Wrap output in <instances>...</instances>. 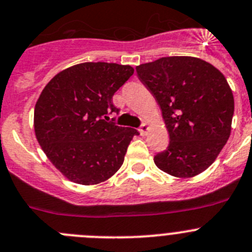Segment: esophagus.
Returning <instances> with one entry per match:
<instances>
[{
    "label": "esophagus",
    "mask_w": 252,
    "mask_h": 252,
    "mask_svg": "<svg viewBox=\"0 0 252 252\" xmlns=\"http://www.w3.org/2000/svg\"><path fill=\"white\" fill-rule=\"evenodd\" d=\"M148 129H149V126H148L147 123H143L142 126H139V133L142 134V135H145V133L148 131Z\"/></svg>",
    "instance_id": "obj_1"
}]
</instances>
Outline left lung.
Returning a JSON list of instances; mask_svg holds the SVG:
<instances>
[{
    "mask_svg": "<svg viewBox=\"0 0 252 252\" xmlns=\"http://www.w3.org/2000/svg\"><path fill=\"white\" fill-rule=\"evenodd\" d=\"M135 69L158 102L170 139L154 157L155 165L176 178L203 173L231 131L234 95L224 74L200 58L185 56L159 58Z\"/></svg>",
    "mask_w": 252,
    "mask_h": 252,
    "instance_id": "8db88e82",
    "label": "left lung"
}]
</instances>
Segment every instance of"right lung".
<instances>
[{
	"mask_svg": "<svg viewBox=\"0 0 252 252\" xmlns=\"http://www.w3.org/2000/svg\"><path fill=\"white\" fill-rule=\"evenodd\" d=\"M134 73L130 65L86 62L47 83L34 107V133L51 163L77 184L114 175L138 130L107 122L119 112L113 95Z\"/></svg>",
	"mask_w": 252,
	"mask_h": 252,
	"instance_id": "add662e5",
	"label": "right lung"
}]
</instances>
